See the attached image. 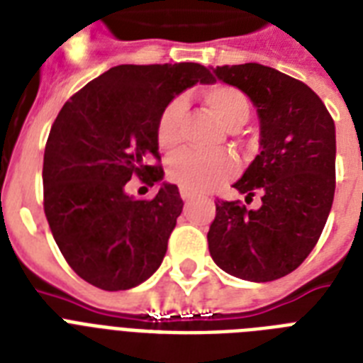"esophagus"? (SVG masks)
<instances>
[{
	"mask_svg": "<svg viewBox=\"0 0 363 363\" xmlns=\"http://www.w3.org/2000/svg\"><path fill=\"white\" fill-rule=\"evenodd\" d=\"M179 196H182V199L185 200V202H189V200H193L196 196V193H193V191H189V189H184V187H182V189H179Z\"/></svg>",
	"mask_w": 363,
	"mask_h": 363,
	"instance_id": "34e87169",
	"label": "esophagus"
}]
</instances>
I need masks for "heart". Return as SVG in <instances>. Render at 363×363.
Returning <instances> with one entry per match:
<instances>
[{"mask_svg":"<svg viewBox=\"0 0 363 363\" xmlns=\"http://www.w3.org/2000/svg\"><path fill=\"white\" fill-rule=\"evenodd\" d=\"M206 110L228 131H236L249 120L251 104L242 89L230 84H211L200 91ZM185 116V101L174 99L167 104L155 125V138L161 150L170 152L182 142V123ZM236 159L227 152L199 153L184 150L170 157L167 176L172 184L193 193L210 191L236 174Z\"/></svg>","mask_w":363,"mask_h":363,"instance_id":"b5f03b06","label":"heart"}]
</instances>
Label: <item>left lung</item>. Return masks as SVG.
I'll return each instance as SVG.
<instances>
[{
  "label": "left lung",
  "mask_w": 363,
  "mask_h": 363,
  "mask_svg": "<svg viewBox=\"0 0 363 363\" xmlns=\"http://www.w3.org/2000/svg\"><path fill=\"white\" fill-rule=\"evenodd\" d=\"M223 82L253 101L260 120V153L232 185L262 206L216 202L208 232L213 262L255 283L279 279L317 245L335 193V125L307 84L260 63L213 69Z\"/></svg>",
  "instance_id": "obj_1"
}]
</instances>
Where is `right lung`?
<instances>
[{
    "instance_id": "add662e5",
    "label": "right lung",
    "mask_w": 363,
    "mask_h": 363,
    "mask_svg": "<svg viewBox=\"0 0 363 363\" xmlns=\"http://www.w3.org/2000/svg\"><path fill=\"white\" fill-rule=\"evenodd\" d=\"M196 82H213L200 63L118 65L63 104L45 147V216L67 264L89 285L127 291L161 266L184 200L161 184L152 200L125 193L138 178L153 185L155 125L163 108Z\"/></svg>"
}]
</instances>
